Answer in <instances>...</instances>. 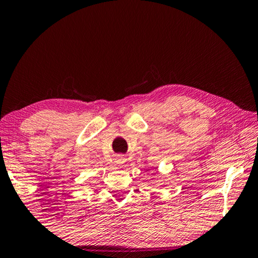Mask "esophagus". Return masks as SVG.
Listing matches in <instances>:
<instances>
[{
    "mask_svg": "<svg viewBox=\"0 0 258 258\" xmlns=\"http://www.w3.org/2000/svg\"><path fill=\"white\" fill-rule=\"evenodd\" d=\"M115 162H116V164L123 165V164L125 163V157L123 156V155H118V156H116Z\"/></svg>",
    "mask_w": 258,
    "mask_h": 258,
    "instance_id": "1",
    "label": "esophagus"
}]
</instances>
